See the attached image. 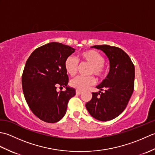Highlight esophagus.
<instances>
[{"label":"esophagus","mask_w":155,"mask_h":155,"mask_svg":"<svg viewBox=\"0 0 155 155\" xmlns=\"http://www.w3.org/2000/svg\"><path fill=\"white\" fill-rule=\"evenodd\" d=\"M81 93H82V91H78V90L76 91V94H81Z\"/></svg>","instance_id":"1"}]
</instances>
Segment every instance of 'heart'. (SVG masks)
<instances>
[{
  "label": "heart",
  "mask_w": 155,
  "mask_h": 155,
  "mask_svg": "<svg viewBox=\"0 0 155 155\" xmlns=\"http://www.w3.org/2000/svg\"><path fill=\"white\" fill-rule=\"evenodd\" d=\"M80 58L82 61L87 62L91 66L89 74H94L98 78H103L107 74V68L104 65V58L103 55L93 49L86 50L80 54ZM64 66L66 72L71 76H74L77 72L78 61L72 56H68L65 59ZM96 80L93 76L89 77H81L78 76L72 79L70 84L72 87L78 91L86 90L90 86L93 85Z\"/></svg>",
  "instance_id": "heart-1"
}]
</instances>
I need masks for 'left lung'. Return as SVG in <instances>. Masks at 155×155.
<instances>
[{
  "instance_id": "1",
  "label": "left lung",
  "mask_w": 155,
  "mask_h": 155,
  "mask_svg": "<svg viewBox=\"0 0 155 155\" xmlns=\"http://www.w3.org/2000/svg\"><path fill=\"white\" fill-rule=\"evenodd\" d=\"M107 54L110 71L97 87L99 93H93L86 108L92 117L101 121L113 119L126 108L134 87V66L126 52L109 45H95ZM103 91V92H102Z\"/></svg>"
}]
</instances>
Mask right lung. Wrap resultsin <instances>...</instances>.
<instances>
[{
    "label": "right lung",
    "instance_id": "1",
    "mask_svg": "<svg viewBox=\"0 0 155 155\" xmlns=\"http://www.w3.org/2000/svg\"><path fill=\"white\" fill-rule=\"evenodd\" d=\"M75 49L52 42L37 48L26 62L22 75V87L30 109L41 120L54 123L67 112L69 100L76 94L74 88L67 87L68 77L65 59ZM66 87L57 92L56 88Z\"/></svg>",
    "mask_w": 155,
    "mask_h": 155
}]
</instances>
